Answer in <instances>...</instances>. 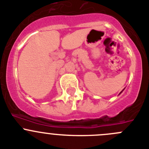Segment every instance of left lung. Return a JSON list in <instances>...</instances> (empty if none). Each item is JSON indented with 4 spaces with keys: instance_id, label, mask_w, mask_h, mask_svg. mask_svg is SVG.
<instances>
[{
    "instance_id": "8db88e82",
    "label": "left lung",
    "mask_w": 149,
    "mask_h": 149,
    "mask_svg": "<svg viewBox=\"0 0 149 149\" xmlns=\"http://www.w3.org/2000/svg\"><path fill=\"white\" fill-rule=\"evenodd\" d=\"M122 91H121V92H122ZM121 92H120V93H121Z\"/></svg>"
}]
</instances>
